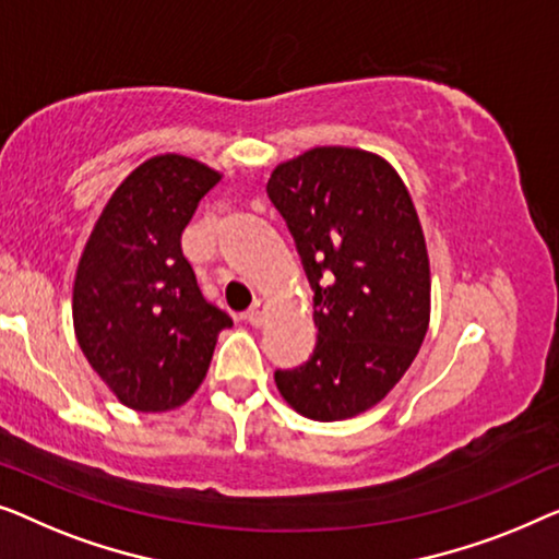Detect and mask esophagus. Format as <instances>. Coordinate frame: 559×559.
<instances>
[{"label":"esophagus","instance_id":"34e87169","mask_svg":"<svg viewBox=\"0 0 559 559\" xmlns=\"http://www.w3.org/2000/svg\"><path fill=\"white\" fill-rule=\"evenodd\" d=\"M265 311H269V304L263 301V298H258V301L250 306V309L246 311V321L248 324H253V326H258L263 321V317H265Z\"/></svg>","mask_w":559,"mask_h":559}]
</instances>
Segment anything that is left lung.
I'll return each mask as SVG.
<instances>
[{"mask_svg":"<svg viewBox=\"0 0 559 559\" xmlns=\"http://www.w3.org/2000/svg\"><path fill=\"white\" fill-rule=\"evenodd\" d=\"M269 198L313 290V355L276 369L286 403L311 420L355 418L395 388L430 319V269L403 179L361 148L319 146L283 162Z\"/></svg>","mask_w":559,"mask_h":559,"instance_id":"left-lung-1","label":"left lung"}]
</instances>
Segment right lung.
Instances as JSON below:
<instances>
[{
    "label": "right lung",
    "instance_id": "right-lung-1",
    "mask_svg": "<svg viewBox=\"0 0 559 559\" xmlns=\"http://www.w3.org/2000/svg\"><path fill=\"white\" fill-rule=\"evenodd\" d=\"M215 169L154 156L123 179L78 263L73 324L85 359L126 407L162 413L187 403L207 374L230 313L202 296L182 233Z\"/></svg>",
    "mask_w": 559,
    "mask_h": 559
}]
</instances>
